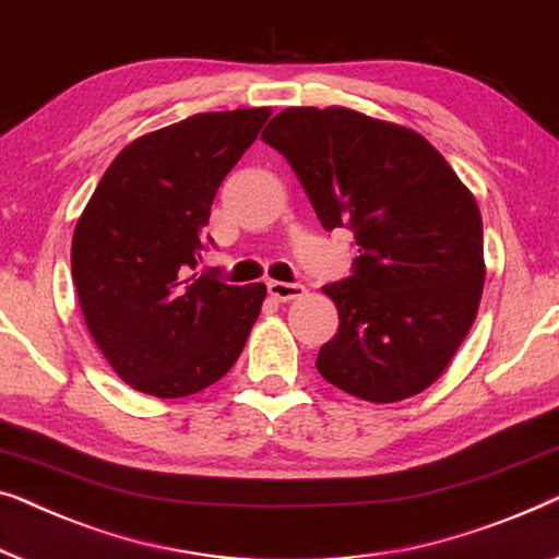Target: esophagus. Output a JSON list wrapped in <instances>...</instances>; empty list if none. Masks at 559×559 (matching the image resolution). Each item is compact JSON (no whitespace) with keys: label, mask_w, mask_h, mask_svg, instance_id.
I'll list each match as a JSON object with an SVG mask.
<instances>
[{"label":"esophagus","mask_w":559,"mask_h":559,"mask_svg":"<svg viewBox=\"0 0 559 559\" xmlns=\"http://www.w3.org/2000/svg\"><path fill=\"white\" fill-rule=\"evenodd\" d=\"M269 294L276 301H290V298H301L306 288L301 283H283V281H269Z\"/></svg>","instance_id":"obj_1"}]
</instances>
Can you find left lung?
I'll return each mask as SVG.
<instances>
[{
  "instance_id": "1",
  "label": "left lung",
  "mask_w": 559,
  "mask_h": 559,
  "mask_svg": "<svg viewBox=\"0 0 559 559\" xmlns=\"http://www.w3.org/2000/svg\"><path fill=\"white\" fill-rule=\"evenodd\" d=\"M261 139L286 156L324 230L349 227L359 246L352 276L321 288L340 311L321 377L369 403L430 388L481 304L474 194L418 131L352 108H286Z\"/></svg>"
}]
</instances>
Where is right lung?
Listing matches in <instances>:
<instances>
[{"mask_svg":"<svg viewBox=\"0 0 559 559\" xmlns=\"http://www.w3.org/2000/svg\"><path fill=\"white\" fill-rule=\"evenodd\" d=\"M271 108L198 114L144 133L111 162L70 248L85 326L133 390L171 400L227 374L265 286L198 276L210 207Z\"/></svg>","mask_w":559,"mask_h":559,"instance_id":"right-lung-1","label":"right lung"}]
</instances>
